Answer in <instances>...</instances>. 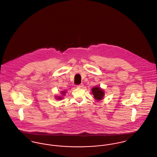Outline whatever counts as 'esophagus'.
<instances>
[{
	"label": "esophagus",
	"mask_w": 157,
	"mask_h": 157,
	"mask_svg": "<svg viewBox=\"0 0 157 157\" xmlns=\"http://www.w3.org/2000/svg\"><path fill=\"white\" fill-rule=\"evenodd\" d=\"M77 88H83V84H80V85H77Z\"/></svg>",
	"instance_id": "1"
}]
</instances>
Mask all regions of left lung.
I'll use <instances>...</instances> for the list:
<instances>
[{
    "label": "left lung",
    "mask_w": 157,
    "mask_h": 157,
    "mask_svg": "<svg viewBox=\"0 0 157 157\" xmlns=\"http://www.w3.org/2000/svg\"><path fill=\"white\" fill-rule=\"evenodd\" d=\"M92 93L96 100H101L105 96V91L100 86H95L92 88Z\"/></svg>",
    "instance_id": "8db88e82"
}]
</instances>
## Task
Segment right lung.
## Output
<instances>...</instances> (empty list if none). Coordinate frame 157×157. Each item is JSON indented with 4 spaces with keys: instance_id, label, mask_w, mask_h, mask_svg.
<instances>
[{
    "instance_id": "obj_1",
    "label": "right lung",
    "mask_w": 157,
    "mask_h": 157,
    "mask_svg": "<svg viewBox=\"0 0 157 157\" xmlns=\"http://www.w3.org/2000/svg\"><path fill=\"white\" fill-rule=\"evenodd\" d=\"M67 93V91L66 90H62L61 91V95H59V96H55L57 100H61L63 99V96H65V94Z\"/></svg>"
}]
</instances>
